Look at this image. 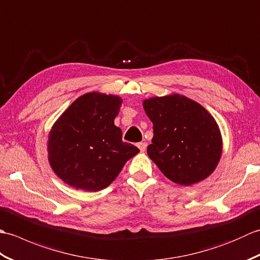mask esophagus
I'll use <instances>...</instances> for the list:
<instances>
[{
  "instance_id": "obj_1",
  "label": "esophagus",
  "mask_w": 260,
  "mask_h": 260,
  "mask_svg": "<svg viewBox=\"0 0 260 260\" xmlns=\"http://www.w3.org/2000/svg\"><path fill=\"white\" fill-rule=\"evenodd\" d=\"M137 147L140 148L141 152H145L146 151V147H147V144H146L145 142H141V143H139V144H137Z\"/></svg>"
}]
</instances>
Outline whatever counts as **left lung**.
I'll use <instances>...</instances> for the list:
<instances>
[{"instance_id": "left-lung-1", "label": "left lung", "mask_w": 260, "mask_h": 260, "mask_svg": "<svg viewBox=\"0 0 260 260\" xmlns=\"http://www.w3.org/2000/svg\"><path fill=\"white\" fill-rule=\"evenodd\" d=\"M143 107L154 131L147 154L161 172L186 186L209 178L222 154L221 132L213 116L180 93L147 98Z\"/></svg>"}]
</instances>
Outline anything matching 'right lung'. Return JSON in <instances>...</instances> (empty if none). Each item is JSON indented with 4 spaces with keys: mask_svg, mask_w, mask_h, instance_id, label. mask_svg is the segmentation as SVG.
Returning a JSON list of instances; mask_svg holds the SVG:
<instances>
[{
    "mask_svg": "<svg viewBox=\"0 0 260 260\" xmlns=\"http://www.w3.org/2000/svg\"><path fill=\"white\" fill-rule=\"evenodd\" d=\"M121 103L117 95L87 92L54 121L47 142L48 161L64 183L77 190L101 191L140 152L121 141V129L114 124Z\"/></svg>",
    "mask_w": 260,
    "mask_h": 260,
    "instance_id": "add662e5",
    "label": "right lung"
}]
</instances>
